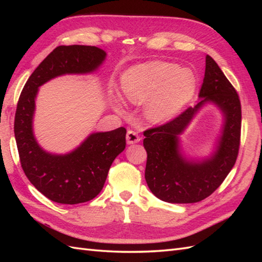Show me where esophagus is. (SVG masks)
<instances>
[{"instance_id": "1", "label": "esophagus", "mask_w": 262, "mask_h": 262, "mask_svg": "<svg viewBox=\"0 0 262 262\" xmlns=\"http://www.w3.org/2000/svg\"><path fill=\"white\" fill-rule=\"evenodd\" d=\"M126 140H127L128 144H135V143H138L141 141V137H140V135L137 134V132L129 129L127 132Z\"/></svg>"}]
</instances>
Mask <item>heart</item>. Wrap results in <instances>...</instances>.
<instances>
[{
	"mask_svg": "<svg viewBox=\"0 0 262 262\" xmlns=\"http://www.w3.org/2000/svg\"><path fill=\"white\" fill-rule=\"evenodd\" d=\"M122 92L130 102L148 101V118L162 121L177 114L194 91V79L189 71L165 62H149L134 66L122 75Z\"/></svg>",
	"mask_w": 262,
	"mask_h": 262,
	"instance_id": "b5f03b06",
	"label": "heart"
}]
</instances>
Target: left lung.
Masks as SVG:
<instances>
[{
    "instance_id": "1",
    "label": "left lung",
    "mask_w": 262,
    "mask_h": 262,
    "mask_svg": "<svg viewBox=\"0 0 262 262\" xmlns=\"http://www.w3.org/2000/svg\"><path fill=\"white\" fill-rule=\"evenodd\" d=\"M202 100L165 124L144 132L147 152L145 180L151 191L163 202L191 204L210 196L230 173L241 142V102L236 90L209 55L199 92ZM214 102L224 111L226 124L217 151L202 164L182 158L177 135L206 102Z\"/></svg>"
}]
</instances>
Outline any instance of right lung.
Masks as SVG:
<instances>
[{"label":"right lung","mask_w":262,"mask_h":262,"mask_svg":"<svg viewBox=\"0 0 262 262\" xmlns=\"http://www.w3.org/2000/svg\"><path fill=\"white\" fill-rule=\"evenodd\" d=\"M98 47L58 46L39 64L20 94L14 117V136L25 174L43 196L58 204H81L102 190L114 160L126 146V129L94 133L66 155L47 153L32 133V116L38 88L53 77L90 73L103 62Z\"/></svg>","instance_id":"add662e5"}]
</instances>
